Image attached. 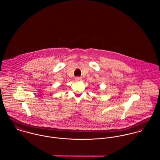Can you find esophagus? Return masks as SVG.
<instances>
[{"instance_id": "1", "label": "esophagus", "mask_w": 160, "mask_h": 160, "mask_svg": "<svg viewBox=\"0 0 160 160\" xmlns=\"http://www.w3.org/2000/svg\"><path fill=\"white\" fill-rule=\"evenodd\" d=\"M81 80H82L81 77H76L75 78V81H80Z\"/></svg>"}]
</instances>
